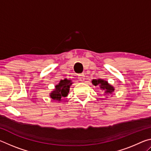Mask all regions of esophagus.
<instances>
[{"label": "esophagus", "instance_id": "1", "mask_svg": "<svg viewBox=\"0 0 151 151\" xmlns=\"http://www.w3.org/2000/svg\"><path fill=\"white\" fill-rule=\"evenodd\" d=\"M78 79L80 81H84L85 80V76L84 74H81L78 76Z\"/></svg>", "mask_w": 151, "mask_h": 151}]
</instances>
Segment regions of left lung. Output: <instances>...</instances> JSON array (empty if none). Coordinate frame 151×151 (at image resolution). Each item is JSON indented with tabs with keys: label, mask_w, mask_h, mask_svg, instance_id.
<instances>
[{
	"label": "left lung",
	"mask_w": 151,
	"mask_h": 151,
	"mask_svg": "<svg viewBox=\"0 0 151 151\" xmlns=\"http://www.w3.org/2000/svg\"><path fill=\"white\" fill-rule=\"evenodd\" d=\"M92 83L94 86H99L100 88V91L103 93V94L105 96L106 98H108L109 95H111L112 93L114 91V87L111 84L108 83L104 79L98 78V79H93Z\"/></svg>",
	"instance_id": "1"
}]
</instances>
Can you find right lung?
<instances>
[{"label":"right lung","instance_id":"obj_1","mask_svg":"<svg viewBox=\"0 0 151 151\" xmlns=\"http://www.w3.org/2000/svg\"><path fill=\"white\" fill-rule=\"evenodd\" d=\"M73 84V82L69 79L65 78L61 80L58 84L55 86V89L51 91L49 96L52 100L60 102L64 97L68 96L70 91V86Z\"/></svg>","mask_w":151,"mask_h":151}]
</instances>
